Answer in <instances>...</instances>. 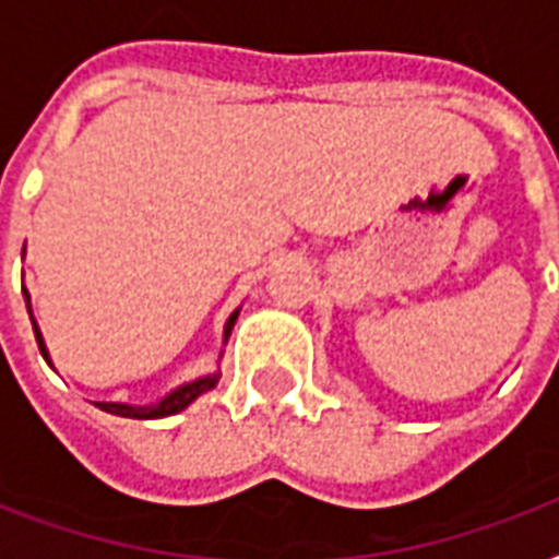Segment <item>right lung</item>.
Segmentation results:
<instances>
[{
	"label": "right lung",
	"instance_id": "right-lung-1",
	"mask_svg": "<svg viewBox=\"0 0 559 559\" xmlns=\"http://www.w3.org/2000/svg\"><path fill=\"white\" fill-rule=\"evenodd\" d=\"M22 254H25V249H22ZM22 293H25V305H28V316H31L28 289L22 287ZM237 316H240V307H237L235 313L226 319V328H223V345H226L228 336H231V328H235ZM31 324H34V336H37L39 354H43L48 366H51L46 340H43V333H39L37 322H34V316H31ZM219 359H223V350H219ZM217 382H219V371H211V373H202V377H197V380H191V382H182V385H177L174 391H168V394L156 400V403H144V406H135V403H95V406H98L100 412H109V415H118V417H133V420H156V417L179 415L182 408L191 406L193 400L200 397V394H205V391L214 389Z\"/></svg>",
	"mask_w": 559,
	"mask_h": 559
}]
</instances>
